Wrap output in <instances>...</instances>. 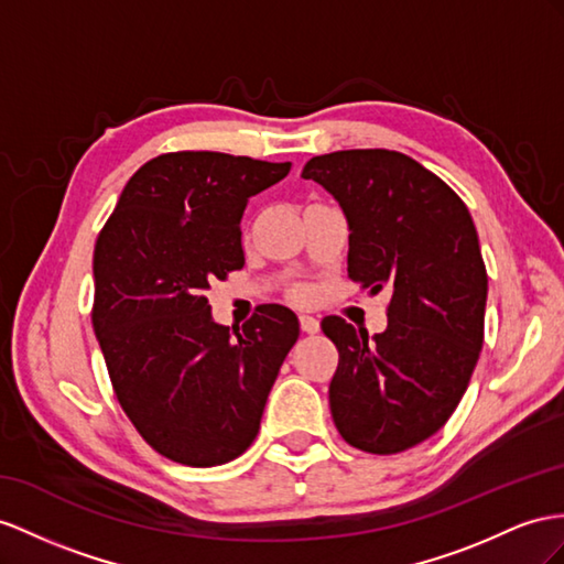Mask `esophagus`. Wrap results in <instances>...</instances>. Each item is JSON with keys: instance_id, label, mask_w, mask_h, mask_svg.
<instances>
[{"instance_id": "esophagus-1", "label": "esophagus", "mask_w": 564, "mask_h": 564, "mask_svg": "<svg viewBox=\"0 0 564 564\" xmlns=\"http://www.w3.org/2000/svg\"><path fill=\"white\" fill-rule=\"evenodd\" d=\"M300 328L305 330V334H316V330H319V319H314L310 314H300Z\"/></svg>"}]
</instances>
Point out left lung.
I'll return each instance as SVG.
<instances>
[{"instance_id": "obj_1", "label": "left lung", "mask_w": 564, "mask_h": 564, "mask_svg": "<svg viewBox=\"0 0 564 564\" xmlns=\"http://www.w3.org/2000/svg\"><path fill=\"white\" fill-rule=\"evenodd\" d=\"M302 178L345 214L350 281L391 295L383 334L322 322L340 355L330 414L359 451L402 453L451 420L481 352L488 276L471 214L436 173L393 150L312 156Z\"/></svg>"}]
</instances>
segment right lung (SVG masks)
<instances>
[{
  "instance_id": "add662e5",
  "label": "right lung",
  "mask_w": 564,
  "mask_h": 564,
  "mask_svg": "<svg viewBox=\"0 0 564 564\" xmlns=\"http://www.w3.org/2000/svg\"><path fill=\"white\" fill-rule=\"evenodd\" d=\"M291 162L221 152L154 156L126 183L95 245L93 328L123 412L156 453L187 467L236 459L254 441L297 316L262 305L216 324L205 291L242 269L248 199Z\"/></svg>"
}]
</instances>
